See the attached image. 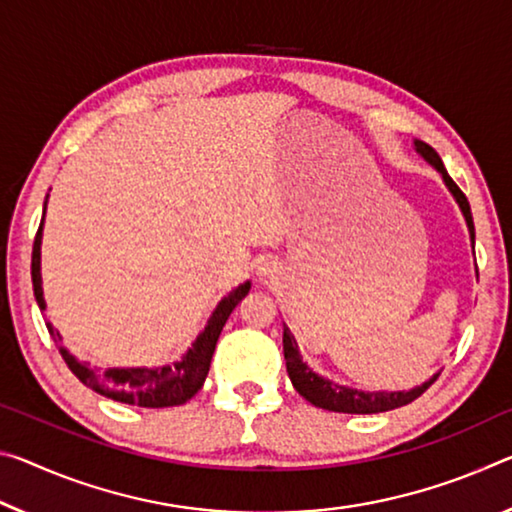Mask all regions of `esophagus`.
I'll list each match as a JSON object with an SVG mask.
<instances>
[{"label": "esophagus", "mask_w": 512, "mask_h": 512, "mask_svg": "<svg viewBox=\"0 0 512 512\" xmlns=\"http://www.w3.org/2000/svg\"><path fill=\"white\" fill-rule=\"evenodd\" d=\"M275 273H278V262H275V259H271V257H266V259H262V262L257 264V275L259 278H275Z\"/></svg>", "instance_id": "obj_1"}]
</instances>
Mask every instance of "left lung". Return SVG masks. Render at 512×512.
I'll return each instance as SVG.
<instances>
[{"instance_id":"1","label":"left lung","mask_w":512,"mask_h":512,"mask_svg":"<svg viewBox=\"0 0 512 512\" xmlns=\"http://www.w3.org/2000/svg\"><path fill=\"white\" fill-rule=\"evenodd\" d=\"M415 150L428 161V164L437 168V173L442 175L446 189H449L451 196L456 198L460 212L465 216L469 237H472V246H474V218H472V209H469L465 193L458 189V184L451 180L449 173H446L440 154H437L431 145L424 141H415ZM476 275H478V269H476ZM282 346H285L287 373L291 378V385L296 387V392L312 405H316V408L346 412V415H376V412L401 408V405H408L415 399H419V396L435 383L437 376H440V373H435V376L431 380H426L424 385L408 389V392H362V389L332 383V380L319 376V373H314L310 367H307L298 353L296 339L287 326H285V332H282Z\"/></svg>"}]
</instances>
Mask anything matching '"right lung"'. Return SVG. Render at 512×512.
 <instances>
[{"mask_svg":"<svg viewBox=\"0 0 512 512\" xmlns=\"http://www.w3.org/2000/svg\"><path fill=\"white\" fill-rule=\"evenodd\" d=\"M47 205V202H45ZM45 221V214H43ZM43 221L34 239V253H31V282H34V296L40 307L45 310L43 298V278H40V239H43ZM250 291V282H243L234 291H230L221 303L216 305L214 314L209 316L205 330L200 332L196 342L184 353L182 360L164 367L148 369V367H127V369H107L95 371L86 362H79L75 355L68 353V348L59 346L61 358L66 360L70 371L81 380V383L95 389L97 394L107 396V399L139 405V408H170V405H182L198 394V389L205 383L209 364L218 342V335L225 326L227 316L232 314L239 300ZM47 330L56 344L61 342L59 332H54L52 323L47 321Z\"/></svg>","mask_w":512,"mask_h":512,"instance_id":"1","label":"right lung"}]
</instances>
